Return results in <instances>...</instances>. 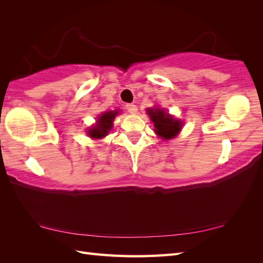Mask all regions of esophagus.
<instances>
[{"label":"esophagus","mask_w":263,"mask_h":263,"mask_svg":"<svg viewBox=\"0 0 263 263\" xmlns=\"http://www.w3.org/2000/svg\"><path fill=\"white\" fill-rule=\"evenodd\" d=\"M125 108H126V110L128 111V113H131V114H136L137 111H138V107H137L135 104H126Z\"/></svg>","instance_id":"34e87169"}]
</instances>
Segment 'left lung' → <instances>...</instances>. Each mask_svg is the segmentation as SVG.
I'll return each instance as SVG.
<instances>
[{
	"mask_svg": "<svg viewBox=\"0 0 263 263\" xmlns=\"http://www.w3.org/2000/svg\"><path fill=\"white\" fill-rule=\"evenodd\" d=\"M148 115L154 122L156 127L155 132L165 140L174 138L182 127V122L173 119V116L165 113V110L159 108H148Z\"/></svg>",
	"mask_w": 263,
	"mask_h": 263,
	"instance_id": "1",
	"label": "left lung"
}]
</instances>
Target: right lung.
<instances>
[{"instance_id":"obj_1","label":"right lung","mask_w":263,"mask_h":263,"mask_svg":"<svg viewBox=\"0 0 263 263\" xmlns=\"http://www.w3.org/2000/svg\"><path fill=\"white\" fill-rule=\"evenodd\" d=\"M117 115V110L106 111L103 115H100L97 120V124L92 126L88 131V135L93 139H100L107 136V133L113 125V121Z\"/></svg>"}]
</instances>
